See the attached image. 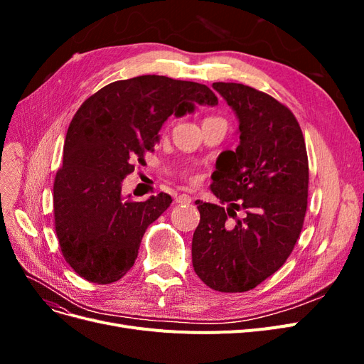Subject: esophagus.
I'll return each mask as SVG.
<instances>
[{"instance_id":"1","label":"esophagus","mask_w":364,"mask_h":364,"mask_svg":"<svg viewBox=\"0 0 364 364\" xmlns=\"http://www.w3.org/2000/svg\"><path fill=\"white\" fill-rule=\"evenodd\" d=\"M191 202V196L190 194H179L176 197V203H190Z\"/></svg>"}]
</instances>
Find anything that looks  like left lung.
<instances>
[{
  "label": "left lung",
  "instance_id": "8db88e82",
  "mask_svg": "<svg viewBox=\"0 0 364 364\" xmlns=\"http://www.w3.org/2000/svg\"><path fill=\"white\" fill-rule=\"evenodd\" d=\"M238 118L240 144L218 156L211 191L221 205L197 200L193 267L223 293L255 289L287 261L304 226L308 158L287 106L241 83H213ZM245 211L237 218L236 211Z\"/></svg>",
  "mask_w": 364,
  "mask_h": 364
}]
</instances>
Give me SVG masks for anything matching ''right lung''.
<instances>
[{
	"label": "right lung",
	"mask_w": 364,
	"mask_h": 364,
	"mask_svg": "<svg viewBox=\"0 0 364 364\" xmlns=\"http://www.w3.org/2000/svg\"><path fill=\"white\" fill-rule=\"evenodd\" d=\"M206 85L165 75L109 83L75 112L53 186L54 226L63 258L83 279L111 284L134 266L146 229L167 209L165 193L146 202L121 196V183L153 151L167 118L215 106ZM130 197V196H129Z\"/></svg>",
	"instance_id": "right-lung-1"
}]
</instances>
